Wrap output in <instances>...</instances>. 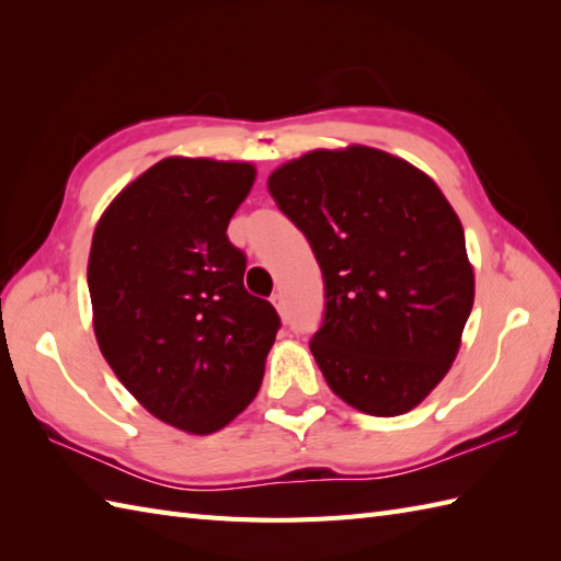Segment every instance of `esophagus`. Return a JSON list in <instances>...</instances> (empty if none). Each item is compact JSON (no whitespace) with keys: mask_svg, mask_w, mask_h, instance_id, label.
<instances>
[{"mask_svg":"<svg viewBox=\"0 0 561 561\" xmlns=\"http://www.w3.org/2000/svg\"><path fill=\"white\" fill-rule=\"evenodd\" d=\"M272 304H274V308H277L282 316H284V311H287V308H284V296L282 294H274L272 296Z\"/></svg>","mask_w":561,"mask_h":561,"instance_id":"esophagus-1","label":"esophagus"}]
</instances>
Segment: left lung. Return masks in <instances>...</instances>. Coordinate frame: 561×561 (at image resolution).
Segmentation results:
<instances>
[{
    "label": "left lung",
    "instance_id": "left-lung-1",
    "mask_svg": "<svg viewBox=\"0 0 561 561\" xmlns=\"http://www.w3.org/2000/svg\"><path fill=\"white\" fill-rule=\"evenodd\" d=\"M267 190L323 272L311 352L330 390L374 416L410 412L448 374L472 311L458 214L426 173L362 145L287 161Z\"/></svg>",
    "mask_w": 561,
    "mask_h": 561
}]
</instances>
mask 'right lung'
Here are the masks:
<instances>
[{
  "instance_id": "right-lung-1",
  "label": "right lung",
  "mask_w": 561,
  "mask_h": 561,
  "mask_svg": "<svg viewBox=\"0 0 561 561\" xmlns=\"http://www.w3.org/2000/svg\"><path fill=\"white\" fill-rule=\"evenodd\" d=\"M255 165L169 157L117 195L89 253L93 332L121 383L157 420L214 434L257 396L279 330L243 287L226 229Z\"/></svg>"
}]
</instances>
